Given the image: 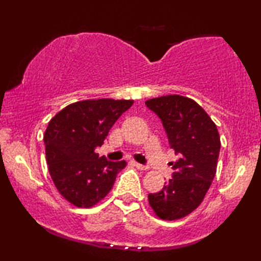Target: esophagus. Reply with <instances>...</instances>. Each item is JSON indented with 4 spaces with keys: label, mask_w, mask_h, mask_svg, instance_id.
I'll return each instance as SVG.
<instances>
[{
    "label": "esophagus",
    "mask_w": 261,
    "mask_h": 261,
    "mask_svg": "<svg viewBox=\"0 0 261 261\" xmlns=\"http://www.w3.org/2000/svg\"><path fill=\"white\" fill-rule=\"evenodd\" d=\"M134 166L137 167L138 170H141V171H146L148 169L147 166H145V165H141V164H139V163H134Z\"/></svg>",
    "instance_id": "1"
}]
</instances>
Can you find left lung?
<instances>
[{
    "label": "left lung",
    "mask_w": 261,
    "mask_h": 261,
    "mask_svg": "<svg viewBox=\"0 0 261 261\" xmlns=\"http://www.w3.org/2000/svg\"><path fill=\"white\" fill-rule=\"evenodd\" d=\"M162 120L171 148L179 159L171 163L172 178L162 191L148 195V203L162 220H179L201 204L216 174L220 134L198 103L180 95H166L145 102Z\"/></svg>",
    "instance_id": "left-lung-1"
}]
</instances>
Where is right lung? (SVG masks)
Returning <instances> with one entry per match:
<instances>
[{
	"instance_id": "add662e5",
	"label": "right lung",
	"mask_w": 261,
	"mask_h": 261,
	"mask_svg": "<svg viewBox=\"0 0 261 261\" xmlns=\"http://www.w3.org/2000/svg\"><path fill=\"white\" fill-rule=\"evenodd\" d=\"M133 99L97 98L71 103L57 113L44 134L46 160L57 190L78 208H91L112 190L127 163L108 162L95 149Z\"/></svg>"
}]
</instances>
